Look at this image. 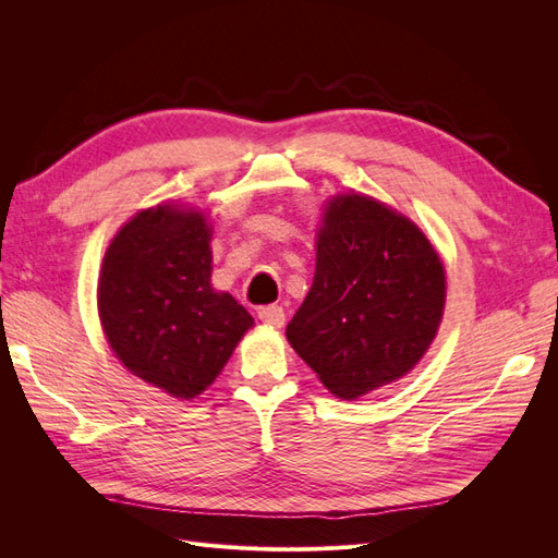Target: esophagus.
Wrapping results in <instances>:
<instances>
[{"mask_svg": "<svg viewBox=\"0 0 558 558\" xmlns=\"http://www.w3.org/2000/svg\"><path fill=\"white\" fill-rule=\"evenodd\" d=\"M258 318L269 328H281L283 320H286V314H283V310L279 305H269V307H263L258 312Z\"/></svg>", "mask_w": 558, "mask_h": 558, "instance_id": "34e87169", "label": "esophagus"}]
</instances>
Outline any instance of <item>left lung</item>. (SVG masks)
Returning a JSON list of instances; mask_svg holds the SVG:
<instances>
[{"mask_svg": "<svg viewBox=\"0 0 558 558\" xmlns=\"http://www.w3.org/2000/svg\"><path fill=\"white\" fill-rule=\"evenodd\" d=\"M447 272L412 218L365 193L320 207L312 289L286 328L328 391L359 400L408 377L440 330Z\"/></svg>", "mask_w": 558, "mask_h": 558, "instance_id": "obj_1", "label": "left lung"}]
</instances>
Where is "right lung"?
<instances>
[{
  "mask_svg": "<svg viewBox=\"0 0 558 558\" xmlns=\"http://www.w3.org/2000/svg\"><path fill=\"white\" fill-rule=\"evenodd\" d=\"M211 238L205 209L160 202L118 228L99 267L97 312L113 356L177 400L207 391L253 328L211 286Z\"/></svg>",
  "mask_w": 558,
  "mask_h": 558,
  "instance_id": "right-lung-1",
  "label": "right lung"
}]
</instances>
